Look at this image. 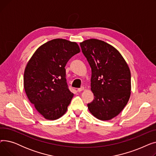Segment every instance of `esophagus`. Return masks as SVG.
Returning a JSON list of instances; mask_svg holds the SVG:
<instances>
[{
	"label": "esophagus",
	"mask_w": 156,
	"mask_h": 156,
	"mask_svg": "<svg viewBox=\"0 0 156 156\" xmlns=\"http://www.w3.org/2000/svg\"><path fill=\"white\" fill-rule=\"evenodd\" d=\"M84 89H85V88H84L83 87H81V88H78V92H81V91H83Z\"/></svg>",
	"instance_id": "1"
}]
</instances>
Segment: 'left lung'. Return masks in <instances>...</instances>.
Returning a JSON list of instances; mask_svg holds the SVG:
<instances>
[{"label":"left lung","instance_id":"8db88e82","mask_svg":"<svg viewBox=\"0 0 156 156\" xmlns=\"http://www.w3.org/2000/svg\"><path fill=\"white\" fill-rule=\"evenodd\" d=\"M92 69L94 101L88 109L96 118L109 121L123 110L131 95V73L120 52L102 40L90 38L80 42Z\"/></svg>","mask_w":156,"mask_h":156}]
</instances>
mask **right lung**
<instances>
[{
    "label": "right lung",
    "instance_id": "add662e5",
    "mask_svg": "<svg viewBox=\"0 0 156 156\" xmlns=\"http://www.w3.org/2000/svg\"><path fill=\"white\" fill-rule=\"evenodd\" d=\"M80 52L76 42L62 38L40 46L24 73V88L29 101L45 119L55 120L66 112L74 94L68 88L66 64Z\"/></svg>",
    "mask_w": 156,
    "mask_h": 156
}]
</instances>
